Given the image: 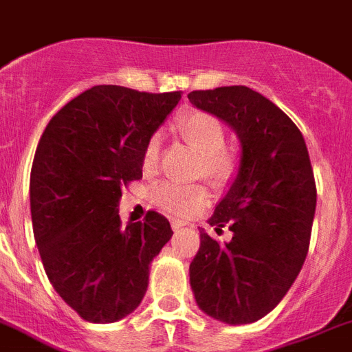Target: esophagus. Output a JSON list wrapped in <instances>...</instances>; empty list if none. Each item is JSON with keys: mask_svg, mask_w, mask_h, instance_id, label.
<instances>
[{"mask_svg": "<svg viewBox=\"0 0 352 352\" xmlns=\"http://www.w3.org/2000/svg\"><path fill=\"white\" fill-rule=\"evenodd\" d=\"M186 226H188V223L182 220H171V227H173V231H181V229H184Z\"/></svg>", "mask_w": 352, "mask_h": 352, "instance_id": "34e87169", "label": "esophagus"}]
</instances>
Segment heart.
<instances>
[{
    "label": "heart",
    "instance_id": "1",
    "mask_svg": "<svg viewBox=\"0 0 352 352\" xmlns=\"http://www.w3.org/2000/svg\"><path fill=\"white\" fill-rule=\"evenodd\" d=\"M179 134L188 144L200 153L197 173L206 175L212 184L223 186L231 181L238 168V161L232 150L226 146V126L214 114L204 111H193L181 118L177 123ZM162 134L153 132L144 143L143 170L153 173L161 159ZM152 200L157 208L164 209L175 217H193L209 202L208 186L202 182L179 184V182L162 181L153 186Z\"/></svg>",
    "mask_w": 352,
    "mask_h": 352
}]
</instances>
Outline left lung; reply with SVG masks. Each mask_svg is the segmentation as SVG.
Masks as SVG:
<instances>
[{
    "label": "left lung",
    "instance_id": "obj_1",
    "mask_svg": "<svg viewBox=\"0 0 352 352\" xmlns=\"http://www.w3.org/2000/svg\"><path fill=\"white\" fill-rule=\"evenodd\" d=\"M188 98L229 123L241 143L240 171L209 218L217 231L229 227L232 240L220 245L200 231L191 288L209 317L250 324L281 302L308 254L317 206L309 153L294 121L245 85Z\"/></svg>",
    "mask_w": 352,
    "mask_h": 352
}]
</instances>
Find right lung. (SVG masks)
Listing matches in <instances>:
<instances>
[{"mask_svg": "<svg viewBox=\"0 0 352 352\" xmlns=\"http://www.w3.org/2000/svg\"><path fill=\"white\" fill-rule=\"evenodd\" d=\"M181 100L94 85L66 103L44 129L30 173L32 226L50 283L94 324L134 311L148 267L173 231L157 211L121 226V190L143 177L150 134Z\"/></svg>", "mask_w": 352, "mask_h": 352, "instance_id": "1", "label": "right lung"}]
</instances>
